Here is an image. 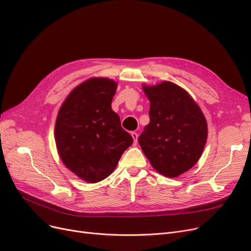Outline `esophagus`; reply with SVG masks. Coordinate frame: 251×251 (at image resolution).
<instances>
[{
    "mask_svg": "<svg viewBox=\"0 0 251 251\" xmlns=\"http://www.w3.org/2000/svg\"><path fill=\"white\" fill-rule=\"evenodd\" d=\"M131 136H132V138H133V143L136 146L137 139H138V134L136 132H131Z\"/></svg>",
    "mask_w": 251,
    "mask_h": 251,
    "instance_id": "1",
    "label": "esophagus"
}]
</instances>
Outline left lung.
<instances>
[{
	"mask_svg": "<svg viewBox=\"0 0 251 251\" xmlns=\"http://www.w3.org/2000/svg\"><path fill=\"white\" fill-rule=\"evenodd\" d=\"M150 100V123L138 142L151 165L160 174L175 178L200 160L207 138L205 118L188 92L163 81L142 85Z\"/></svg>",
	"mask_w": 251,
	"mask_h": 251,
	"instance_id": "1",
	"label": "left lung"
}]
</instances>
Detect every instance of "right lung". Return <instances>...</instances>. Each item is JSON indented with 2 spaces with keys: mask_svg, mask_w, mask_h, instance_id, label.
Here are the masks:
<instances>
[{
  "mask_svg": "<svg viewBox=\"0 0 251 251\" xmlns=\"http://www.w3.org/2000/svg\"><path fill=\"white\" fill-rule=\"evenodd\" d=\"M117 83L90 78L76 86L59 110L55 140L63 164L88 183L110 176L133 138L112 110Z\"/></svg>",
  "mask_w": 251,
  "mask_h": 251,
  "instance_id": "add662e5",
  "label": "right lung"
}]
</instances>
